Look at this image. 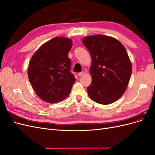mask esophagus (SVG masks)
<instances>
[{"label": "esophagus", "mask_w": 155, "mask_h": 155, "mask_svg": "<svg viewBox=\"0 0 155 155\" xmlns=\"http://www.w3.org/2000/svg\"><path fill=\"white\" fill-rule=\"evenodd\" d=\"M83 74H84V72H81L78 73V76L81 77V76H83Z\"/></svg>", "instance_id": "34e87169"}]
</instances>
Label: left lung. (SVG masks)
I'll list each match as a JSON object with an SVG mask.
<instances>
[{
	"instance_id": "8db88e82",
	"label": "left lung",
	"mask_w": 155,
	"mask_h": 155,
	"mask_svg": "<svg viewBox=\"0 0 155 155\" xmlns=\"http://www.w3.org/2000/svg\"><path fill=\"white\" fill-rule=\"evenodd\" d=\"M83 43L92 57L88 94L97 104H110L124 94L130 80L132 66L127 53L119 41L104 35L86 37Z\"/></svg>"
}]
</instances>
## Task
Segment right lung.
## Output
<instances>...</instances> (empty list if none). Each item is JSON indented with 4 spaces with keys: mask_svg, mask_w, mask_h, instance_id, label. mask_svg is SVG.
I'll use <instances>...</instances> for the list:
<instances>
[{
    "mask_svg": "<svg viewBox=\"0 0 155 155\" xmlns=\"http://www.w3.org/2000/svg\"><path fill=\"white\" fill-rule=\"evenodd\" d=\"M71 39L54 37L46 42L32 56L28 66V79L41 100L54 103L69 95L76 79L70 72L68 52Z\"/></svg>",
    "mask_w": 155,
    "mask_h": 155,
    "instance_id": "obj_1",
    "label": "right lung"
}]
</instances>
